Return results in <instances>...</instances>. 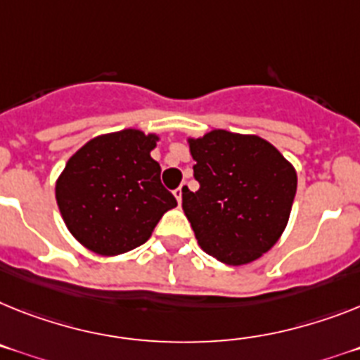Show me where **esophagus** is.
Segmentation results:
<instances>
[{
    "mask_svg": "<svg viewBox=\"0 0 360 360\" xmlns=\"http://www.w3.org/2000/svg\"><path fill=\"white\" fill-rule=\"evenodd\" d=\"M185 190H186V183H183L179 188L174 190V195H175V199H177V203H181V201H183V192H185Z\"/></svg>",
    "mask_w": 360,
    "mask_h": 360,
    "instance_id": "obj_1",
    "label": "esophagus"
}]
</instances>
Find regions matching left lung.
Returning <instances> with one entry per match:
<instances>
[{
    "mask_svg": "<svg viewBox=\"0 0 360 360\" xmlns=\"http://www.w3.org/2000/svg\"><path fill=\"white\" fill-rule=\"evenodd\" d=\"M198 192H183V210L205 252L243 265L282 236L297 194V172L256 135L214 129L190 139Z\"/></svg>",
    "mask_w": 360,
    "mask_h": 360,
    "instance_id": "1",
    "label": "left lung"
}]
</instances>
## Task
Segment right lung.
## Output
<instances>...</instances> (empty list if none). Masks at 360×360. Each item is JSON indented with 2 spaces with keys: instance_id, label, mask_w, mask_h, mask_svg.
<instances>
[{
  "instance_id": "add662e5",
  "label": "right lung",
  "mask_w": 360,
  "mask_h": 360,
  "mask_svg": "<svg viewBox=\"0 0 360 360\" xmlns=\"http://www.w3.org/2000/svg\"><path fill=\"white\" fill-rule=\"evenodd\" d=\"M155 135L122 129L101 135L71 157L56 183L63 221L84 247L115 256L143 245L177 201L150 157Z\"/></svg>"
}]
</instances>
